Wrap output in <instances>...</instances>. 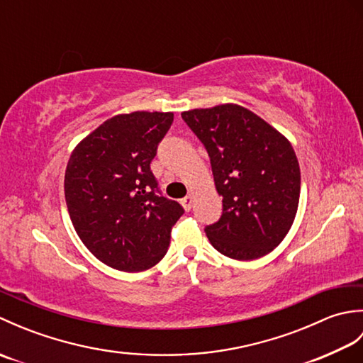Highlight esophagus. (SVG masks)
<instances>
[{
	"mask_svg": "<svg viewBox=\"0 0 363 363\" xmlns=\"http://www.w3.org/2000/svg\"><path fill=\"white\" fill-rule=\"evenodd\" d=\"M181 204H182V207H184V211L190 212L191 206H194V196L189 195V196H186V198H182V199H181Z\"/></svg>",
	"mask_w": 363,
	"mask_h": 363,
	"instance_id": "1",
	"label": "esophagus"
}]
</instances>
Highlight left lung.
I'll list each match as a JSON object with an SVG mask.
<instances>
[{
	"instance_id": "obj_1",
	"label": "left lung",
	"mask_w": 363,
	"mask_h": 363,
	"mask_svg": "<svg viewBox=\"0 0 363 363\" xmlns=\"http://www.w3.org/2000/svg\"><path fill=\"white\" fill-rule=\"evenodd\" d=\"M206 146L221 218L204 233L218 252L237 260L265 256L296 217L301 172L289 138L259 115L234 103L182 112Z\"/></svg>"
}]
</instances>
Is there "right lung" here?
Returning a JSON list of instances; mask_svg holds the SVG:
<instances>
[{
	"label": "right lung",
	"instance_id": "add662e5",
	"mask_svg": "<svg viewBox=\"0 0 363 363\" xmlns=\"http://www.w3.org/2000/svg\"><path fill=\"white\" fill-rule=\"evenodd\" d=\"M173 117L118 113L84 137L68 159L64 191L73 228L107 267L145 272L167 254L184 209L157 194L150 164Z\"/></svg>",
	"mask_w": 363,
	"mask_h": 363
}]
</instances>
